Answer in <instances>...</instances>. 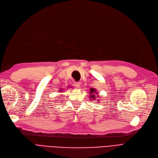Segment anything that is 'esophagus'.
Returning a JSON list of instances; mask_svg holds the SVG:
<instances>
[{
  "label": "esophagus",
  "instance_id": "esophagus-1",
  "mask_svg": "<svg viewBox=\"0 0 158 158\" xmlns=\"http://www.w3.org/2000/svg\"><path fill=\"white\" fill-rule=\"evenodd\" d=\"M74 86L76 88H79L80 87V82H74Z\"/></svg>",
  "mask_w": 158,
  "mask_h": 158
}]
</instances>
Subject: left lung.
Listing matches in <instances>:
<instances>
[{
    "mask_svg": "<svg viewBox=\"0 0 158 158\" xmlns=\"http://www.w3.org/2000/svg\"><path fill=\"white\" fill-rule=\"evenodd\" d=\"M94 93H96V89H94V88H91V89H90V91H89V93L91 94L89 98H92L91 100H94V99L96 98V97H95V95H94Z\"/></svg>",
    "mask_w": 158,
    "mask_h": 158,
    "instance_id": "obj_1",
    "label": "left lung"
}]
</instances>
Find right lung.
<instances>
[{"mask_svg":"<svg viewBox=\"0 0 158 158\" xmlns=\"http://www.w3.org/2000/svg\"><path fill=\"white\" fill-rule=\"evenodd\" d=\"M61 90H62V91H60V92H61V91H63V89H61Z\"/></svg>","mask_w":158,"mask_h":158,"instance_id":"obj_1","label":"right lung"}]
</instances>
